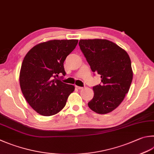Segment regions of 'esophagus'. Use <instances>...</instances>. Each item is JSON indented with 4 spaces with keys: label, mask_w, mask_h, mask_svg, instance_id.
I'll return each mask as SVG.
<instances>
[{
    "label": "esophagus",
    "mask_w": 154,
    "mask_h": 154,
    "mask_svg": "<svg viewBox=\"0 0 154 154\" xmlns=\"http://www.w3.org/2000/svg\"><path fill=\"white\" fill-rule=\"evenodd\" d=\"M76 88H77L78 89H79V90H82V89H83V87L78 86H76Z\"/></svg>",
    "instance_id": "1"
}]
</instances>
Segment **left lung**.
Masks as SVG:
<instances>
[{"mask_svg":"<svg viewBox=\"0 0 154 154\" xmlns=\"http://www.w3.org/2000/svg\"><path fill=\"white\" fill-rule=\"evenodd\" d=\"M79 46L92 71L99 74L100 85L93 87L89 108L98 114H106L122 103L133 80L128 54L106 39H80Z\"/></svg>","mask_w":154,"mask_h":154,"instance_id":"8db88e82","label":"left lung"}]
</instances>
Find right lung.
Segmentation results:
<instances>
[{"label":"right lung","mask_w":154,"mask_h":154,"mask_svg":"<svg viewBox=\"0 0 154 154\" xmlns=\"http://www.w3.org/2000/svg\"><path fill=\"white\" fill-rule=\"evenodd\" d=\"M78 39L50 40L39 43L23 59L19 74L22 93L29 105L43 116L57 114L65 106L74 86L56 77L66 75L63 62Z\"/></svg>","instance_id":"1"}]
</instances>
